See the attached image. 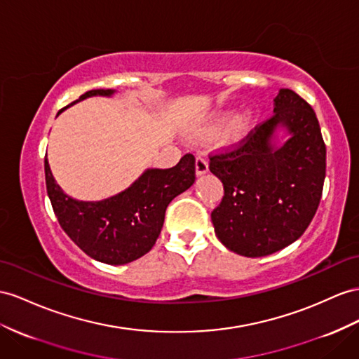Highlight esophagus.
<instances>
[{
    "instance_id": "esophagus-1",
    "label": "esophagus",
    "mask_w": 359,
    "mask_h": 359,
    "mask_svg": "<svg viewBox=\"0 0 359 359\" xmlns=\"http://www.w3.org/2000/svg\"><path fill=\"white\" fill-rule=\"evenodd\" d=\"M209 171V165L208 161L203 154H198L197 159H196V174L197 176H203Z\"/></svg>"
}]
</instances>
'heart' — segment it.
<instances>
[{"label": "heart", "mask_w": 359, "mask_h": 359, "mask_svg": "<svg viewBox=\"0 0 359 359\" xmlns=\"http://www.w3.org/2000/svg\"><path fill=\"white\" fill-rule=\"evenodd\" d=\"M256 118L258 114L252 107H245L240 112L231 116L229 110H222V112L217 114L215 118L209 124L200 127L198 133L200 135H210L217 132L219 126L222 128L218 132V141L224 147H232L238 142H241L244 137L250 133L253 128Z\"/></svg>", "instance_id": "obj_1"}]
</instances>
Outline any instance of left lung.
<instances>
[{
    "label": "left lung",
    "mask_w": 359,
    "mask_h": 359,
    "mask_svg": "<svg viewBox=\"0 0 359 359\" xmlns=\"http://www.w3.org/2000/svg\"><path fill=\"white\" fill-rule=\"evenodd\" d=\"M289 135L277 145V132ZM209 170L224 196L210 214L229 250L259 258L292 244L320 205L326 145L312 107L291 89L274 98L273 116L256 126L236 150L210 156Z\"/></svg>",
    "instance_id": "obj_1"
}]
</instances>
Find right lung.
Masks as SVG:
<instances>
[{
  "instance_id": "add662e5",
  "label": "right lung",
  "mask_w": 359,
  "mask_h": 359,
  "mask_svg": "<svg viewBox=\"0 0 359 359\" xmlns=\"http://www.w3.org/2000/svg\"><path fill=\"white\" fill-rule=\"evenodd\" d=\"M114 94V89H92L71 104L89 97ZM194 180L196 159L192 154H185L172 168L145 170L116 196L81 201L63 192L45 156L47 192L59 224L92 259L109 265L128 264L149 253L161 233L170 201L187 191Z\"/></svg>"
}]
</instances>
